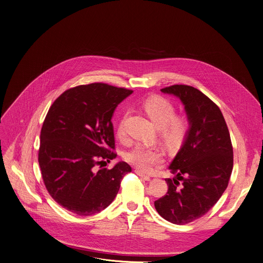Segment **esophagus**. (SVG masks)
I'll use <instances>...</instances> for the list:
<instances>
[{"mask_svg":"<svg viewBox=\"0 0 263 263\" xmlns=\"http://www.w3.org/2000/svg\"><path fill=\"white\" fill-rule=\"evenodd\" d=\"M135 173H136L139 177H141L143 180H145V181H149V180H151V177L144 175L143 173H141V172H140V171H138V170H136V171H135Z\"/></svg>","mask_w":263,"mask_h":263,"instance_id":"1","label":"esophagus"}]
</instances>
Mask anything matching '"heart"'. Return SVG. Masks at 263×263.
Listing matches in <instances>:
<instances>
[{
    "label": "heart",
    "instance_id": "obj_1",
    "mask_svg": "<svg viewBox=\"0 0 263 263\" xmlns=\"http://www.w3.org/2000/svg\"><path fill=\"white\" fill-rule=\"evenodd\" d=\"M142 106L168 144H178L183 139L187 131V122L183 118L175 117L176 109L171 101L160 96H154L147 98ZM118 136L120 138L125 136V118L119 123ZM126 159L141 172L148 173L155 165L162 162L163 156L158 148L139 144L127 154Z\"/></svg>",
    "mask_w": 263,
    "mask_h": 263
}]
</instances>
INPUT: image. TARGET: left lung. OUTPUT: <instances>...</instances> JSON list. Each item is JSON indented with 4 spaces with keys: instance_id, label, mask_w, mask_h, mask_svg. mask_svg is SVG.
<instances>
[{
    "instance_id": "obj_1",
    "label": "left lung",
    "mask_w": 263,
    "mask_h": 263,
    "mask_svg": "<svg viewBox=\"0 0 263 263\" xmlns=\"http://www.w3.org/2000/svg\"><path fill=\"white\" fill-rule=\"evenodd\" d=\"M178 98L189 122L181 147L168 168L164 197L155 201L166 220L184 224L207 213L226 191L233 170L229 130L219 108L199 89L189 85L162 88Z\"/></svg>"
}]
</instances>
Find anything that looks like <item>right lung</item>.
<instances>
[{
  "instance_id": "right-lung-1",
  "label": "right lung",
  "mask_w": 263,
  "mask_h": 263,
  "mask_svg": "<svg viewBox=\"0 0 263 263\" xmlns=\"http://www.w3.org/2000/svg\"><path fill=\"white\" fill-rule=\"evenodd\" d=\"M132 92L104 83L80 85L64 91L48 111L39 152L43 179L51 197L76 215L89 216L107 208L123 177L132 171L125 161L111 170H97L117 157L111 151V120Z\"/></svg>"
}]
</instances>
